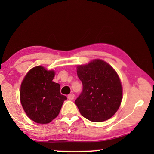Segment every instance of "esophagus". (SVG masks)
<instances>
[{
  "mask_svg": "<svg viewBox=\"0 0 154 154\" xmlns=\"http://www.w3.org/2000/svg\"><path fill=\"white\" fill-rule=\"evenodd\" d=\"M74 97H75L74 94H73V93H70L68 95V99H69V100H73V99H74Z\"/></svg>",
  "mask_w": 154,
  "mask_h": 154,
  "instance_id": "1",
  "label": "esophagus"
}]
</instances>
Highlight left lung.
I'll return each instance as SVG.
<instances>
[{
  "instance_id": "left-lung-1",
  "label": "left lung",
  "mask_w": 154,
  "mask_h": 154,
  "mask_svg": "<svg viewBox=\"0 0 154 154\" xmlns=\"http://www.w3.org/2000/svg\"><path fill=\"white\" fill-rule=\"evenodd\" d=\"M83 84L81 93L75 100L80 113L90 121L102 122L113 116L122 100V85L116 72L109 64L94 60L77 66Z\"/></svg>"
}]
</instances>
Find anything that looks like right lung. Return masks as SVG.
<instances>
[{
    "label": "right lung",
    "mask_w": 154,
    "mask_h": 154,
    "mask_svg": "<svg viewBox=\"0 0 154 154\" xmlns=\"http://www.w3.org/2000/svg\"><path fill=\"white\" fill-rule=\"evenodd\" d=\"M54 76L53 71L38 66L29 71L21 85V104L26 115L35 123H50L67 99L60 93V84L52 81Z\"/></svg>",
    "instance_id": "1"
}]
</instances>
